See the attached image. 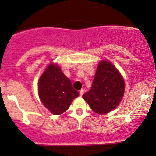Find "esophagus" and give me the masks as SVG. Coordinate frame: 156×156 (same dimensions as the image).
Segmentation results:
<instances>
[{"mask_svg":"<svg viewBox=\"0 0 156 156\" xmlns=\"http://www.w3.org/2000/svg\"><path fill=\"white\" fill-rule=\"evenodd\" d=\"M84 92V90H83V89H81V90H80V97H81V96L83 95Z\"/></svg>","mask_w":156,"mask_h":156,"instance_id":"1","label":"esophagus"}]
</instances>
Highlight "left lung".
<instances>
[{"mask_svg":"<svg viewBox=\"0 0 156 156\" xmlns=\"http://www.w3.org/2000/svg\"><path fill=\"white\" fill-rule=\"evenodd\" d=\"M125 81L114 65L100 61L90 90L82 97L97 114H106L119 106L125 93Z\"/></svg>","mask_w":156,"mask_h":156,"instance_id":"obj_1","label":"left lung"}]
</instances>
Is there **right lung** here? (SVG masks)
Wrapping results in <instances>:
<instances>
[{
	"instance_id": "add662e5",
	"label": "right lung",
	"mask_w": 156,
	"mask_h": 156,
	"mask_svg": "<svg viewBox=\"0 0 156 156\" xmlns=\"http://www.w3.org/2000/svg\"><path fill=\"white\" fill-rule=\"evenodd\" d=\"M41 101L53 115L65 112L72 100L79 96L73 89L71 81L56 64L51 63L45 69L38 81Z\"/></svg>"
}]
</instances>
